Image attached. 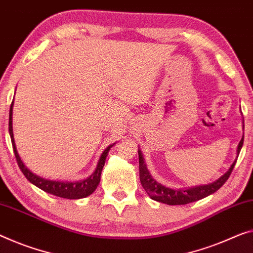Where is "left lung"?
<instances>
[{"mask_svg": "<svg viewBox=\"0 0 253 253\" xmlns=\"http://www.w3.org/2000/svg\"><path fill=\"white\" fill-rule=\"evenodd\" d=\"M243 137L239 143L238 146V155L241 151L243 145ZM138 159H139V179H141V183L144 189L147 192V195L150 197L156 200V202L167 204V205H186L192 202H197L199 199H203L214 194L215 191H217L224 183L226 182V180L230 177L232 173V170L236 163V160L232 164L230 169L225 174L222 175L218 180H216L215 182L205 184V186H198L195 188H189V189H179L173 190L170 188H167L162 186L161 183L156 182L155 180L152 178L150 172H148L147 168L144 163V158L141 150L138 151Z\"/></svg>", "mask_w": 253, "mask_h": 253, "instance_id": "obj_1", "label": "left lung"}]
</instances>
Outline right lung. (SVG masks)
Returning <instances> with one entry per match:
<instances>
[{
  "label": "right lung",
  "mask_w": 253,
  "mask_h": 253,
  "mask_svg": "<svg viewBox=\"0 0 253 253\" xmlns=\"http://www.w3.org/2000/svg\"><path fill=\"white\" fill-rule=\"evenodd\" d=\"M12 107H13V101L11 103L10 107V115H9V133L11 136V142L12 146H13V152L15 155V160H17L18 166L20 170L22 171V173L25 174V177L29 180V181L35 184L36 187L40 188V189L48 192V194H51L54 196H57V197L66 198V199H80L84 198L86 196L91 195L95 189H97L98 184L100 182V175H101V171L103 169V166H105L106 158L108 155V152L110 150V146H108L100 158L98 162V167L93 174H91L89 178L85 180H82V181L78 182H61V181H53V180H47L43 178H40L38 175L33 173L28 168L23 164V162L20 159L18 154L17 147H15L14 144V138H13V129H12Z\"/></svg>",
  "instance_id": "right-lung-1"
}]
</instances>
